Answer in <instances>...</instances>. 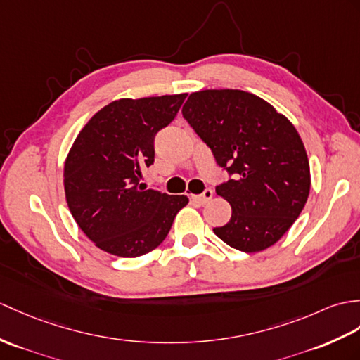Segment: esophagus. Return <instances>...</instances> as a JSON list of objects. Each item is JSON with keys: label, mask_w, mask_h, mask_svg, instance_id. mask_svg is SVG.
<instances>
[{"label": "esophagus", "mask_w": 360, "mask_h": 360, "mask_svg": "<svg viewBox=\"0 0 360 360\" xmlns=\"http://www.w3.org/2000/svg\"><path fill=\"white\" fill-rule=\"evenodd\" d=\"M212 198H213V190L212 188H205L202 195L191 196V200H195V202H198V204H207Z\"/></svg>", "instance_id": "esophagus-1"}]
</instances>
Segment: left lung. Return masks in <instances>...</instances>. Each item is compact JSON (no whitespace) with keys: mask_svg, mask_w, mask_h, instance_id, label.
I'll return each mask as SVG.
<instances>
[{"mask_svg":"<svg viewBox=\"0 0 360 360\" xmlns=\"http://www.w3.org/2000/svg\"><path fill=\"white\" fill-rule=\"evenodd\" d=\"M182 116L229 173L216 193L230 202L231 218L214 235L245 253L276 244L310 193V164L295 125L264 99L231 89L191 94Z\"/></svg>","mask_w":360,"mask_h":360,"instance_id":"obj_1","label":"left lung"}]
</instances>
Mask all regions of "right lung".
Returning a JSON list of instances; mask_svg holds the SVG:
<instances>
[{
	"instance_id": "1",
	"label": "right lung",
	"mask_w": 360,
	"mask_h": 360,
	"mask_svg": "<svg viewBox=\"0 0 360 360\" xmlns=\"http://www.w3.org/2000/svg\"><path fill=\"white\" fill-rule=\"evenodd\" d=\"M186 94L118 99L103 107L75 139L64 165L72 216L104 252L138 257L169 235L187 196L146 190L141 173L155 162V136L179 112Z\"/></svg>"
}]
</instances>
